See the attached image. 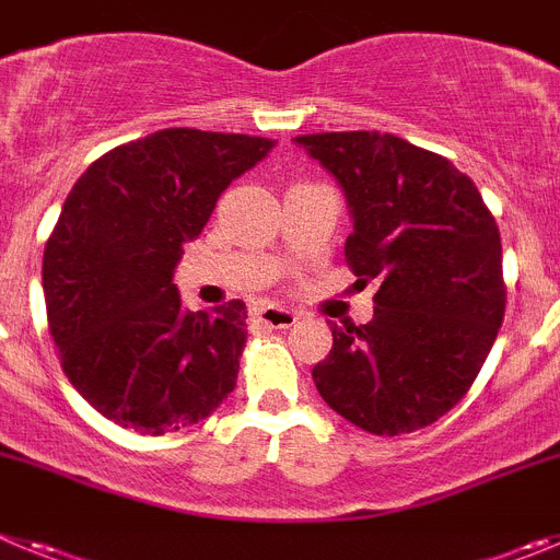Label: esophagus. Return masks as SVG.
I'll return each instance as SVG.
<instances>
[{
	"instance_id": "obj_1",
	"label": "esophagus",
	"mask_w": 560,
	"mask_h": 560,
	"mask_svg": "<svg viewBox=\"0 0 560 560\" xmlns=\"http://www.w3.org/2000/svg\"><path fill=\"white\" fill-rule=\"evenodd\" d=\"M257 323H264L266 328L285 330L296 323V314L283 305H264V308H257Z\"/></svg>"
}]
</instances>
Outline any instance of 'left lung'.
Listing matches in <instances>:
<instances>
[{
  "mask_svg": "<svg viewBox=\"0 0 560 560\" xmlns=\"http://www.w3.org/2000/svg\"><path fill=\"white\" fill-rule=\"evenodd\" d=\"M353 215L345 260L378 285L368 325H330L314 384L370 434H409L457 407L504 319L502 237L477 185L446 156L378 131L303 133Z\"/></svg>",
  "mask_w": 560,
  "mask_h": 560,
  "instance_id": "8db88e82",
  "label": "left lung"
}]
</instances>
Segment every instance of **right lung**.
Returning a JSON list of instances; mask_svg holds the SVG:
<instances>
[{
	"mask_svg": "<svg viewBox=\"0 0 560 560\" xmlns=\"http://www.w3.org/2000/svg\"><path fill=\"white\" fill-rule=\"evenodd\" d=\"M275 140L162 128L112 148L69 190L44 246L49 336L72 387L117 427L160 438L235 389L246 305L185 311L173 269L232 179Z\"/></svg>",
	"mask_w": 560,
	"mask_h": 560,
	"instance_id": "1",
	"label": "right lung"
}]
</instances>
